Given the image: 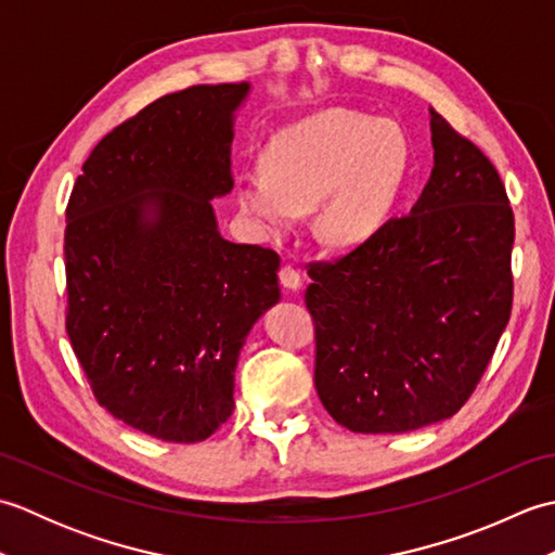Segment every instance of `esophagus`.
I'll return each mask as SVG.
<instances>
[{
  "mask_svg": "<svg viewBox=\"0 0 555 555\" xmlns=\"http://www.w3.org/2000/svg\"><path fill=\"white\" fill-rule=\"evenodd\" d=\"M279 281H281V286H284L286 291H300V288H302L300 271L293 269V267H281Z\"/></svg>",
  "mask_w": 555,
  "mask_h": 555,
  "instance_id": "34e87169",
  "label": "esophagus"
}]
</instances>
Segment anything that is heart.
<instances>
[{"mask_svg": "<svg viewBox=\"0 0 555 555\" xmlns=\"http://www.w3.org/2000/svg\"><path fill=\"white\" fill-rule=\"evenodd\" d=\"M400 128L328 109L269 140L264 167L235 179V205L259 238H281L317 207L314 231L332 247H356L384 227L408 179Z\"/></svg>", "mask_w": 555, "mask_h": 555, "instance_id": "b5f03b06", "label": "heart"}]
</instances>
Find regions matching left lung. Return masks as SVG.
Listing matches in <instances>:
<instances>
[{
  "label": "left lung",
  "instance_id": "obj_1",
  "mask_svg": "<svg viewBox=\"0 0 555 555\" xmlns=\"http://www.w3.org/2000/svg\"><path fill=\"white\" fill-rule=\"evenodd\" d=\"M434 169L405 217L314 264V386L338 424L405 434L453 417L513 308V209L477 145L429 109Z\"/></svg>",
  "mask_w": 555,
  "mask_h": 555
}]
</instances>
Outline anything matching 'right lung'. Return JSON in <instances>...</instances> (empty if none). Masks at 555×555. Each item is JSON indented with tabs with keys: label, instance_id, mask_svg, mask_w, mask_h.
Returning <instances> with one entry per match:
<instances>
[{
	"label": "right lung",
	"instance_id": "right-lung-1",
	"mask_svg": "<svg viewBox=\"0 0 555 555\" xmlns=\"http://www.w3.org/2000/svg\"><path fill=\"white\" fill-rule=\"evenodd\" d=\"M250 82L171 92L104 135L66 207V332L92 393L128 427L197 443L233 412L279 255L221 235L235 114Z\"/></svg>",
	"mask_w": 555,
	"mask_h": 555
}]
</instances>
